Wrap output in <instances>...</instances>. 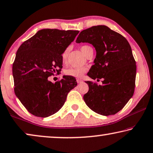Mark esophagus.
<instances>
[{
    "instance_id": "1",
    "label": "esophagus",
    "mask_w": 153,
    "mask_h": 153,
    "mask_svg": "<svg viewBox=\"0 0 153 153\" xmlns=\"http://www.w3.org/2000/svg\"><path fill=\"white\" fill-rule=\"evenodd\" d=\"M82 80L81 79H77V82L78 84H81L82 82Z\"/></svg>"
}]
</instances>
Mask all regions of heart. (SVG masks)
Instances as JSON below:
<instances>
[{"mask_svg":"<svg viewBox=\"0 0 153 153\" xmlns=\"http://www.w3.org/2000/svg\"><path fill=\"white\" fill-rule=\"evenodd\" d=\"M80 50L84 55L87 56L90 51H93V48L88 45H83L81 46ZM68 52H69V48H66L62 53L61 58L62 62L63 63H65L67 60ZM86 71H87V68L86 67H70L65 71V74L74 77H79L82 76Z\"/></svg>","mask_w":153,"mask_h":153,"instance_id":"b5f03b06","label":"heart"}]
</instances>
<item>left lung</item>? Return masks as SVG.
I'll list each match as a JSON object with an SVG mask.
<instances>
[{"label": "left lung", "instance_id": "1", "mask_svg": "<svg viewBox=\"0 0 153 153\" xmlns=\"http://www.w3.org/2000/svg\"><path fill=\"white\" fill-rule=\"evenodd\" d=\"M77 43L87 42L96 51L94 64L87 76L102 79V85L86 81L89 91L83 96L88 107L103 116L114 115L123 108L134 91L137 66L130 45L121 34L105 25L84 30Z\"/></svg>", "mask_w": 153, "mask_h": 153}]
</instances>
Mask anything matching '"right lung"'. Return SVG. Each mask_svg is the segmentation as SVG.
Instances as JSON below:
<instances>
[{"label":"right lung","instance_id":"obj_1","mask_svg":"<svg viewBox=\"0 0 153 153\" xmlns=\"http://www.w3.org/2000/svg\"><path fill=\"white\" fill-rule=\"evenodd\" d=\"M79 31L43 29L23 43L12 65L14 93L27 111L38 117L57 112L71 90L74 77L64 76L55 83L48 77L61 71V56Z\"/></svg>","mask_w":153,"mask_h":153}]
</instances>
